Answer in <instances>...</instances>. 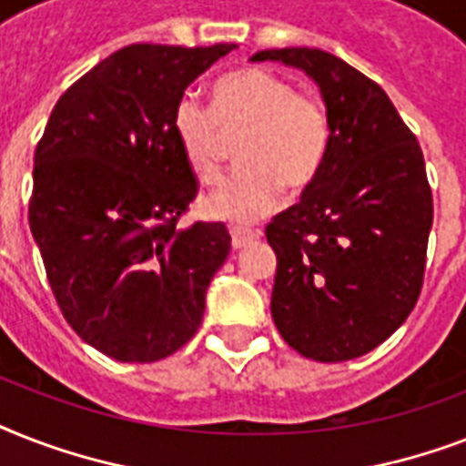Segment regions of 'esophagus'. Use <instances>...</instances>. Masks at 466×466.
<instances>
[{
    "mask_svg": "<svg viewBox=\"0 0 466 466\" xmlns=\"http://www.w3.org/2000/svg\"><path fill=\"white\" fill-rule=\"evenodd\" d=\"M261 237L258 229H248V227H234L232 229V247L234 248H244L247 244L256 241Z\"/></svg>",
    "mask_w": 466,
    "mask_h": 466,
    "instance_id": "esophagus-1",
    "label": "esophagus"
}]
</instances>
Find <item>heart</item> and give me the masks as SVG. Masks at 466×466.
<instances>
[{
  "label": "heart",
  "instance_id": "1",
  "mask_svg": "<svg viewBox=\"0 0 466 466\" xmlns=\"http://www.w3.org/2000/svg\"><path fill=\"white\" fill-rule=\"evenodd\" d=\"M171 130L183 161L200 183L222 174V137L239 135L234 159L241 167L203 200L208 218L251 225L276 210L283 186L307 188L331 152L333 126L324 98L298 91L283 75L241 67L212 84V111L183 96L174 108Z\"/></svg>",
  "mask_w": 466,
  "mask_h": 466
}]
</instances>
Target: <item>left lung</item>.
I'll return each instance as SVG.
<instances>
[{
  "instance_id": "left-lung-1",
  "label": "left lung",
  "mask_w": 466,
  "mask_h": 466,
  "mask_svg": "<svg viewBox=\"0 0 466 466\" xmlns=\"http://www.w3.org/2000/svg\"><path fill=\"white\" fill-rule=\"evenodd\" d=\"M302 69L331 113L333 142L302 200L276 215L270 314L288 346L319 362L360 358L416 307L426 273L433 193L416 135L382 86L317 47L251 62Z\"/></svg>"
}]
</instances>
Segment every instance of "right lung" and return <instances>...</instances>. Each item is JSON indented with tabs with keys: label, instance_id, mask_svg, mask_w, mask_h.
Segmentation results:
<instances>
[{
	"label": "right lung",
	"instance_id": "1",
	"mask_svg": "<svg viewBox=\"0 0 466 466\" xmlns=\"http://www.w3.org/2000/svg\"><path fill=\"white\" fill-rule=\"evenodd\" d=\"M234 47H120L62 94L35 147L28 222L47 283L67 324L113 360L186 346L229 254L222 222L176 225L198 181L171 118Z\"/></svg>",
	"mask_w": 466,
	"mask_h": 466
}]
</instances>
